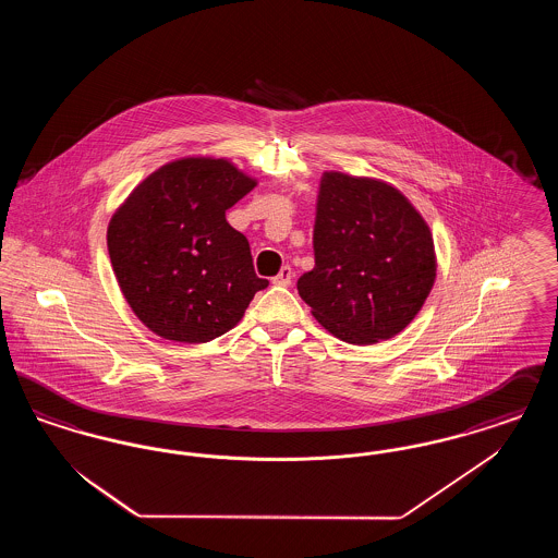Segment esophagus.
<instances>
[{
    "label": "esophagus",
    "mask_w": 558,
    "mask_h": 558,
    "mask_svg": "<svg viewBox=\"0 0 558 558\" xmlns=\"http://www.w3.org/2000/svg\"><path fill=\"white\" fill-rule=\"evenodd\" d=\"M292 280V269L289 266L282 267L280 271H278V276L271 280L276 287H289Z\"/></svg>",
    "instance_id": "1"
}]
</instances>
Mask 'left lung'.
<instances>
[{
  "label": "left lung",
  "mask_w": 558,
  "mask_h": 558,
  "mask_svg": "<svg viewBox=\"0 0 558 558\" xmlns=\"http://www.w3.org/2000/svg\"><path fill=\"white\" fill-rule=\"evenodd\" d=\"M314 257L296 291L312 316L351 345L399 335L437 276L430 228L410 198L383 180L343 171L319 178Z\"/></svg>",
  "instance_id": "1"
}]
</instances>
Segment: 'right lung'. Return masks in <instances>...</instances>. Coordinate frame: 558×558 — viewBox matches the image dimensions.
I'll return each instance as SVG.
<instances>
[{
	"mask_svg": "<svg viewBox=\"0 0 558 558\" xmlns=\"http://www.w3.org/2000/svg\"><path fill=\"white\" fill-rule=\"evenodd\" d=\"M257 180L226 157L169 160L108 221L119 289L137 319L173 343H209L239 324L255 292L251 246L226 211Z\"/></svg>",
	"mask_w": 558,
	"mask_h": 558,
	"instance_id": "right-lung-1",
	"label": "right lung"
}]
</instances>
